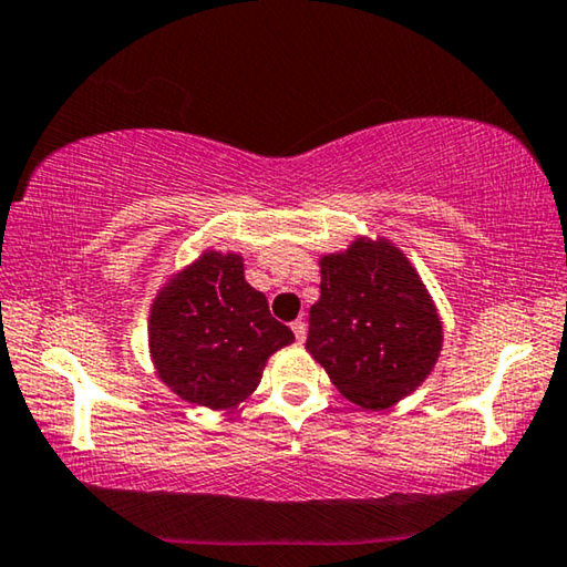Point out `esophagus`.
Segmentation results:
<instances>
[{
  "label": "esophagus",
  "mask_w": 567,
  "mask_h": 567,
  "mask_svg": "<svg viewBox=\"0 0 567 567\" xmlns=\"http://www.w3.org/2000/svg\"><path fill=\"white\" fill-rule=\"evenodd\" d=\"M291 329H293L296 341H303V339H306V321H303V319H296V321L291 323Z\"/></svg>",
  "instance_id": "esophagus-1"
}]
</instances>
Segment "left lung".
Segmentation results:
<instances>
[{"label": "left lung", "mask_w": 567, "mask_h": 567, "mask_svg": "<svg viewBox=\"0 0 567 567\" xmlns=\"http://www.w3.org/2000/svg\"><path fill=\"white\" fill-rule=\"evenodd\" d=\"M319 289L306 349L333 386L374 412L412 394L440 357L442 323L404 254L361 238L321 258Z\"/></svg>", "instance_id": "8db88e82"}]
</instances>
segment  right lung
<instances>
[{
  "instance_id": "add662e5",
  "label": "right lung",
  "mask_w": 567,
  "mask_h": 567,
  "mask_svg": "<svg viewBox=\"0 0 567 567\" xmlns=\"http://www.w3.org/2000/svg\"><path fill=\"white\" fill-rule=\"evenodd\" d=\"M293 341L261 291L246 284L236 254L208 250L157 293L151 354L157 374L185 402L228 410L261 382L266 359Z\"/></svg>"
}]
</instances>
